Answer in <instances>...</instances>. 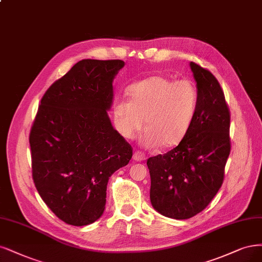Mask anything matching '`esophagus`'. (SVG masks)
Masks as SVG:
<instances>
[{"instance_id": "obj_1", "label": "esophagus", "mask_w": 262, "mask_h": 262, "mask_svg": "<svg viewBox=\"0 0 262 262\" xmlns=\"http://www.w3.org/2000/svg\"><path fill=\"white\" fill-rule=\"evenodd\" d=\"M145 159H146V157H145V155L143 154L142 151L135 150L133 152V160H135V161H143V160H145Z\"/></svg>"}]
</instances>
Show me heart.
<instances>
[{
  "label": "heart",
  "instance_id": "obj_1",
  "mask_svg": "<svg viewBox=\"0 0 262 262\" xmlns=\"http://www.w3.org/2000/svg\"><path fill=\"white\" fill-rule=\"evenodd\" d=\"M128 100H117L113 112L117 127L124 138L134 139L146 124L143 142L147 147L177 146L195 119L200 93L194 81H174L151 76L133 83Z\"/></svg>",
  "mask_w": 262,
  "mask_h": 262
}]
</instances>
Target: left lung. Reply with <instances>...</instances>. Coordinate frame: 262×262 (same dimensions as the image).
<instances>
[{"mask_svg":"<svg viewBox=\"0 0 262 262\" xmlns=\"http://www.w3.org/2000/svg\"><path fill=\"white\" fill-rule=\"evenodd\" d=\"M200 93L185 138L164 155L147 159L150 203L162 215L184 220L203 211L218 193L231 151L230 111L218 80L189 62Z\"/></svg>","mask_w":262,"mask_h":262,"instance_id":"left-lung-1","label":"left lung"}]
</instances>
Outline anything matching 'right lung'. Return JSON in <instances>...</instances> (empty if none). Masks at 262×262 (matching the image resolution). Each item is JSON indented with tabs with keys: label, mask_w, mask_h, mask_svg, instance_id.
I'll use <instances>...</instances> for the list:
<instances>
[{
	"label": "right lung",
	"mask_w": 262,
	"mask_h": 262,
	"mask_svg": "<svg viewBox=\"0 0 262 262\" xmlns=\"http://www.w3.org/2000/svg\"><path fill=\"white\" fill-rule=\"evenodd\" d=\"M123 66L120 59L78 61L45 92L30 131L34 185L56 217L75 227L101 217L108 180L132 157L107 114Z\"/></svg>",
	"instance_id": "right-lung-1"
}]
</instances>
